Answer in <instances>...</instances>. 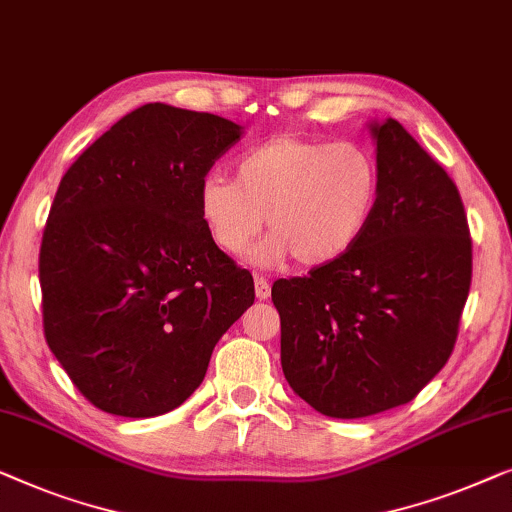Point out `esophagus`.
<instances>
[{"label": "esophagus", "mask_w": 512, "mask_h": 512, "mask_svg": "<svg viewBox=\"0 0 512 512\" xmlns=\"http://www.w3.org/2000/svg\"><path fill=\"white\" fill-rule=\"evenodd\" d=\"M255 297H257L259 301H264V299L271 297V285H269V280H266L264 276H257V273H255Z\"/></svg>", "instance_id": "esophagus-1"}]
</instances>
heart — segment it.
<instances>
[{"instance_id":"b5f03b06","label":"heart","mask_w":512,"mask_h":512,"mask_svg":"<svg viewBox=\"0 0 512 512\" xmlns=\"http://www.w3.org/2000/svg\"><path fill=\"white\" fill-rule=\"evenodd\" d=\"M380 197L376 157L357 141L276 134L250 146L234 181L211 174L199 183L197 213L208 239L241 255L264 225L271 229L248 259L278 266H325L348 255L371 225Z\"/></svg>"}]
</instances>
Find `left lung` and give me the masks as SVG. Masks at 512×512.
I'll return each instance as SVG.
<instances>
[{"label":"left lung","instance_id":"left-lung-1","mask_svg":"<svg viewBox=\"0 0 512 512\" xmlns=\"http://www.w3.org/2000/svg\"><path fill=\"white\" fill-rule=\"evenodd\" d=\"M380 197L357 246L280 278V364L297 397L341 420L413 401L443 369L471 287L457 185L397 120H371Z\"/></svg>","mask_w":512,"mask_h":512}]
</instances>
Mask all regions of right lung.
<instances>
[{"mask_svg":"<svg viewBox=\"0 0 512 512\" xmlns=\"http://www.w3.org/2000/svg\"><path fill=\"white\" fill-rule=\"evenodd\" d=\"M243 127L143 104L71 164L41 241L48 348L104 413L155 417L201 385L215 343L255 301L208 239L197 190Z\"/></svg>","mask_w":512,"mask_h":512,"instance_id":"right-lung-1","label":"right lung"}]
</instances>
